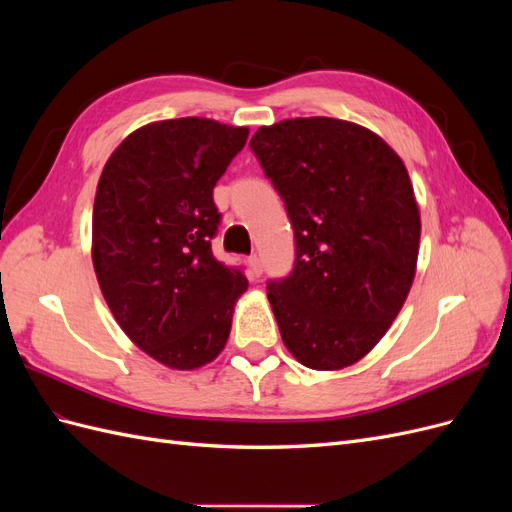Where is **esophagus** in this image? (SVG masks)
<instances>
[{"mask_svg":"<svg viewBox=\"0 0 512 512\" xmlns=\"http://www.w3.org/2000/svg\"><path fill=\"white\" fill-rule=\"evenodd\" d=\"M247 262H250V271H252V275H254V277H260V275H262V262H260L258 254H252V256H250V260H247Z\"/></svg>","mask_w":512,"mask_h":512,"instance_id":"esophagus-1","label":"esophagus"}]
</instances>
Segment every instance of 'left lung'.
<instances>
[{
    "instance_id": "8db88e82",
    "label": "left lung",
    "mask_w": 512,
    "mask_h": 512,
    "mask_svg": "<svg viewBox=\"0 0 512 512\" xmlns=\"http://www.w3.org/2000/svg\"><path fill=\"white\" fill-rule=\"evenodd\" d=\"M250 147L294 228V267L267 284L284 344L309 369H344L389 331L414 280L408 170L378 134L333 117L262 126Z\"/></svg>"
}]
</instances>
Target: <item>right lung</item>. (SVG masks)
Wrapping results in <instances>:
<instances>
[{
	"label": "right lung",
	"instance_id": "right-lung-1",
	"mask_svg": "<svg viewBox=\"0 0 512 512\" xmlns=\"http://www.w3.org/2000/svg\"><path fill=\"white\" fill-rule=\"evenodd\" d=\"M247 128L181 117L138 128L98 181L91 258L104 299L132 342L173 369L218 356L247 290L213 256L222 215L213 188L245 147Z\"/></svg>",
	"mask_w": 512,
	"mask_h": 512
}]
</instances>
